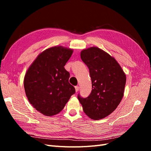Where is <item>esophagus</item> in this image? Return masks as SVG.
Returning <instances> with one entry per match:
<instances>
[{"label":"esophagus","instance_id":"1","mask_svg":"<svg viewBox=\"0 0 151 151\" xmlns=\"http://www.w3.org/2000/svg\"><path fill=\"white\" fill-rule=\"evenodd\" d=\"M75 89H76V92H77L79 89V86H76L75 87Z\"/></svg>","mask_w":151,"mask_h":151}]
</instances>
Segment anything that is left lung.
<instances>
[{"label":"left lung","instance_id":"obj_1","mask_svg":"<svg viewBox=\"0 0 151 151\" xmlns=\"http://www.w3.org/2000/svg\"><path fill=\"white\" fill-rule=\"evenodd\" d=\"M89 69L92 91L86 98L78 96L86 115L92 120L106 117L119 105L124 94L126 75L116 59L98 47L81 52Z\"/></svg>","mask_w":151,"mask_h":151}]
</instances>
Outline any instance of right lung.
I'll list each match as a JSON object with an SVG mask.
<instances>
[{"mask_svg": "<svg viewBox=\"0 0 151 151\" xmlns=\"http://www.w3.org/2000/svg\"><path fill=\"white\" fill-rule=\"evenodd\" d=\"M72 53V48L62 46L48 48L38 55L26 72V97L45 116L60 113L75 93L74 87L68 83L69 72L64 68Z\"/></svg>", "mask_w": 151, "mask_h": 151, "instance_id": "1", "label": "right lung"}]
</instances>
